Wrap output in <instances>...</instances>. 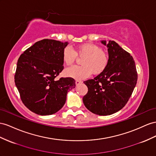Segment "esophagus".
Instances as JSON below:
<instances>
[{"label": "esophagus", "instance_id": "esophagus-1", "mask_svg": "<svg viewBox=\"0 0 156 156\" xmlns=\"http://www.w3.org/2000/svg\"><path fill=\"white\" fill-rule=\"evenodd\" d=\"M82 83L83 82L81 81H80V80H76V81H75V85L78 86L79 85H80V84Z\"/></svg>", "mask_w": 156, "mask_h": 156}]
</instances>
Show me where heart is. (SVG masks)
<instances>
[{
    "instance_id": "1",
    "label": "heart",
    "mask_w": 156,
    "mask_h": 156,
    "mask_svg": "<svg viewBox=\"0 0 156 156\" xmlns=\"http://www.w3.org/2000/svg\"><path fill=\"white\" fill-rule=\"evenodd\" d=\"M77 56L84 57L81 61L82 66H73L67 68L64 71L66 76L75 79H83L89 77L92 73L96 75L102 73L109 65L108 54L93 43L82 44L77 47L75 51L69 46L63 50V61L68 66L72 64Z\"/></svg>"
}]
</instances>
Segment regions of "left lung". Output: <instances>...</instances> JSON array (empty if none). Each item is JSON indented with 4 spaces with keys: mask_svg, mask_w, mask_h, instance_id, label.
Segmentation results:
<instances>
[{
    "mask_svg": "<svg viewBox=\"0 0 156 156\" xmlns=\"http://www.w3.org/2000/svg\"><path fill=\"white\" fill-rule=\"evenodd\" d=\"M107 45L109 62L107 69L84 83L88 92L83 96L85 107L93 113L108 115L119 111L127 103L137 82L135 62L130 54L113 41Z\"/></svg>",
    "mask_w": 156,
    "mask_h": 156,
    "instance_id": "left-lung-1",
    "label": "left lung"
}]
</instances>
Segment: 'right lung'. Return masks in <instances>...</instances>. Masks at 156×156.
I'll return each mask as SVG.
<instances>
[{
  "label": "right lung",
  "mask_w": 156,
  "mask_h": 156,
  "mask_svg": "<svg viewBox=\"0 0 156 156\" xmlns=\"http://www.w3.org/2000/svg\"><path fill=\"white\" fill-rule=\"evenodd\" d=\"M68 42L43 39L25 50L17 63L14 81L22 102L38 115L56 113L68 92L75 87L71 77L55 78L64 69L62 52Z\"/></svg>",
  "instance_id": "1"
}]
</instances>
